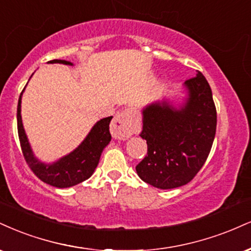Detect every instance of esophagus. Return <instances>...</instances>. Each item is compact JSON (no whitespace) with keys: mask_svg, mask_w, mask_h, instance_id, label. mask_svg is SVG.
<instances>
[{"mask_svg":"<svg viewBox=\"0 0 251 251\" xmlns=\"http://www.w3.org/2000/svg\"><path fill=\"white\" fill-rule=\"evenodd\" d=\"M134 131V125L131 116L126 111L118 112L114 117V120L111 125V133L114 139L125 140L129 138Z\"/></svg>","mask_w":251,"mask_h":251,"instance_id":"1","label":"esophagus"}]
</instances>
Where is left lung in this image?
<instances>
[{"mask_svg": "<svg viewBox=\"0 0 251 251\" xmlns=\"http://www.w3.org/2000/svg\"><path fill=\"white\" fill-rule=\"evenodd\" d=\"M183 83L181 99L164 97L141 108L140 137L147 155L135 167L141 180L159 189L188 183L209 155L216 132V108L201 72Z\"/></svg>", "mask_w": 251, "mask_h": 251, "instance_id": "1", "label": "left lung"}]
</instances>
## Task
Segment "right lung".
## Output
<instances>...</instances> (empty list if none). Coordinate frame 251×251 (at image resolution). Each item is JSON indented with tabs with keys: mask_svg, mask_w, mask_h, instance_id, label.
I'll return each mask as SVG.
<instances>
[{
	"mask_svg": "<svg viewBox=\"0 0 251 251\" xmlns=\"http://www.w3.org/2000/svg\"><path fill=\"white\" fill-rule=\"evenodd\" d=\"M48 63L74 65V63L64 59H53ZM24 90L25 87L21 93L19 105H17V129H19V138L23 155L31 171L43 182L57 187V188H69L89 179L99 164L102 151L111 141L110 123L113 117L102 118L98 120L90 129L84 140L70 153L60 156L59 159L52 162L41 161L32 151L28 135L24 129L22 116H21V104H22Z\"/></svg>",
	"mask_w": 251,
	"mask_h": 251,
	"instance_id": "1",
	"label": "right lung"
}]
</instances>
